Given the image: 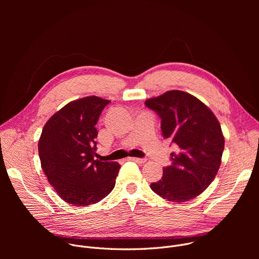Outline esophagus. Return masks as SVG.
<instances>
[{
    "mask_svg": "<svg viewBox=\"0 0 259 259\" xmlns=\"http://www.w3.org/2000/svg\"><path fill=\"white\" fill-rule=\"evenodd\" d=\"M130 160H131V161H134V162H136V163H139V164L144 163V162L146 161L145 159H142V158H130Z\"/></svg>",
    "mask_w": 259,
    "mask_h": 259,
    "instance_id": "obj_1",
    "label": "esophagus"
}]
</instances>
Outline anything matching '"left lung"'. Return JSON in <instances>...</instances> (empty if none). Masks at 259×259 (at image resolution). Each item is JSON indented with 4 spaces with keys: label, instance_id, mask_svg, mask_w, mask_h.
<instances>
[{
    "label": "left lung",
    "instance_id": "1",
    "mask_svg": "<svg viewBox=\"0 0 259 259\" xmlns=\"http://www.w3.org/2000/svg\"><path fill=\"white\" fill-rule=\"evenodd\" d=\"M145 105L161 118L164 138L176 146L171 165L151 189L175 203L193 200L209 187L221 163L225 137L218 120L201 100L179 90L147 99Z\"/></svg>",
    "mask_w": 259,
    "mask_h": 259
}]
</instances>
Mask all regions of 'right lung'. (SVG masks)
<instances>
[{
    "instance_id": "obj_1",
    "label": "right lung",
    "mask_w": 259,
    "mask_h": 259,
    "mask_svg": "<svg viewBox=\"0 0 259 259\" xmlns=\"http://www.w3.org/2000/svg\"><path fill=\"white\" fill-rule=\"evenodd\" d=\"M109 100L88 96L54 114L39 140L42 169L58 196L75 206H88L113 191L120 165L97 160L96 137L102 109Z\"/></svg>"
}]
</instances>
